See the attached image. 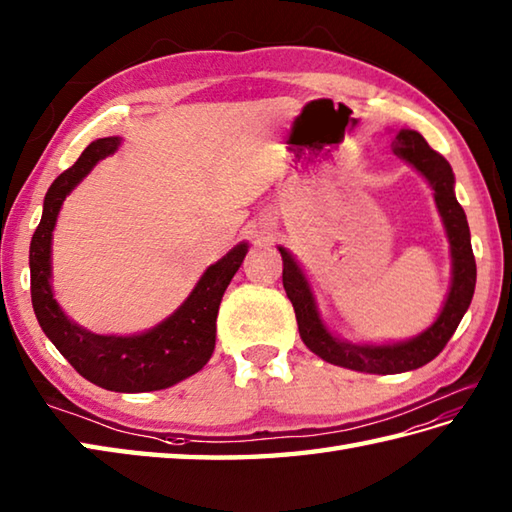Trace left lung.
I'll list each match as a JSON object with an SVG mask.
<instances>
[{
  "label": "left lung",
  "mask_w": 512,
  "mask_h": 512,
  "mask_svg": "<svg viewBox=\"0 0 512 512\" xmlns=\"http://www.w3.org/2000/svg\"><path fill=\"white\" fill-rule=\"evenodd\" d=\"M393 152L400 159L409 161L417 172L424 174V179L431 183L435 192L437 210L446 227L448 243H451V256H453V283L448 298L444 302L442 314L437 316L433 325L426 329L422 336H417L409 342L398 344H349L342 342L336 336H331L327 327L316 311L314 296L307 285L305 276H302L296 260L291 258L287 249L280 247V256H283V287L287 291V298L291 300L296 311L298 331L302 342L331 364L338 367H347L353 371L364 373H402L413 371L417 367H424L431 362L437 353H440L446 342L451 340L460 320L464 318L468 305L473 300L475 291V256L471 247V232H468L466 214L462 205L457 203L453 185L455 176L451 165L440 152H435L420 132L413 130H400L398 137L393 141Z\"/></svg>",
  "instance_id": "8db88e82"
}]
</instances>
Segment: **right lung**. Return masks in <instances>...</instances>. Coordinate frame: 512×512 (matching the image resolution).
<instances>
[{
  "instance_id": "1",
  "label": "right lung",
  "mask_w": 512,
  "mask_h": 512,
  "mask_svg": "<svg viewBox=\"0 0 512 512\" xmlns=\"http://www.w3.org/2000/svg\"><path fill=\"white\" fill-rule=\"evenodd\" d=\"M119 148V137L97 139L81 152L77 163L61 172L44 198V214L30 241V296L41 329L75 371L101 389L143 393L168 389L201 371L212 358L216 344L218 305L229 280L241 267L247 245L205 271L198 285L174 314L139 336H97L68 320L52 298L50 241L66 194L86 176L97 161Z\"/></svg>"
}]
</instances>
